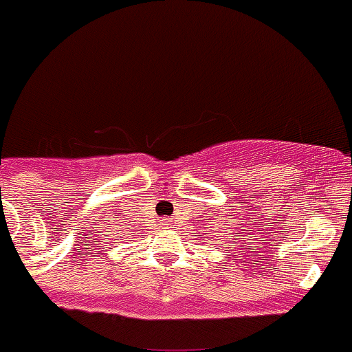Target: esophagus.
I'll use <instances>...</instances> for the list:
<instances>
[{
	"label": "esophagus",
	"mask_w": 352,
	"mask_h": 352,
	"mask_svg": "<svg viewBox=\"0 0 352 352\" xmlns=\"http://www.w3.org/2000/svg\"><path fill=\"white\" fill-rule=\"evenodd\" d=\"M162 226H169V223H167V220H164V222H162Z\"/></svg>",
	"instance_id": "34e87169"
}]
</instances>
